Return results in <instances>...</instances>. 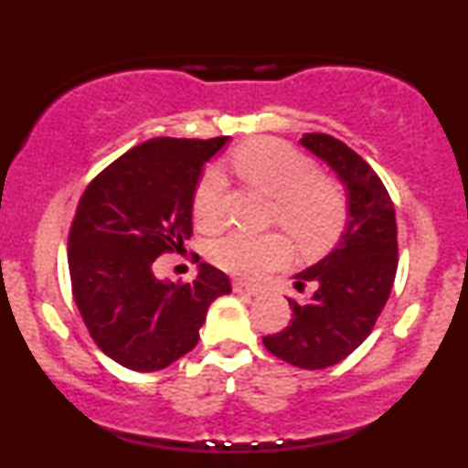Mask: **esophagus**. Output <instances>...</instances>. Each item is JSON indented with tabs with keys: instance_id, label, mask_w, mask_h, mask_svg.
Returning <instances> with one entry per match:
<instances>
[{
	"instance_id": "1",
	"label": "esophagus",
	"mask_w": 468,
	"mask_h": 468,
	"mask_svg": "<svg viewBox=\"0 0 468 468\" xmlns=\"http://www.w3.org/2000/svg\"><path fill=\"white\" fill-rule=\"evenodd\" d=\"M233 290L239 294H249V297H255V294H260V288L257 286H250V283H244V282H233Z\"/></svg>"
}]
</instances>
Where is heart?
Listing matches in <instances>:
<instances>
[{
  "label": "heart",
  "instance_id": "heart-1",
  "mask_svg": "<svg viewBox=\"0 0 468 468\" xmlns=\"http://www.w3.org/2000/svg\"><path fill=\"white\" fill-rule=\"evenodd\" d=\"M238 178L275 200L277 222L305 252H319L341 238L350 222V197L336 178L316 174L310 155L277 138L241 144L230 155ZM227 182L218 169H207L193 189V219L200 229H213L222 219ZM208 260L238 277H260L290 260V246L279 233L250 235L230 230L213 239Z\"/></svg>",
  "mask_w": 468,
  "mask_h": 468
}]
</instances>
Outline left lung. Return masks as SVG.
Returning <instances> with one entry per match:
<instances>
[{"instance_id": "8db88e82", "label": "left lung", "mask_w": 468, "mask_h": 468, "mask_svg": "<svg viewBox=\"0 0 468 468\" xmlns=\"http://www.w3.org/2000/svg\"><path fill=\"white\" fill-rule=\"evenodd\" d=\"M302 144L343 180L350 224L325 260L297 275L294 288L313 286V297H288L290 324L261 341L294 367L324 369L356 350L383 313L399 268V227L383 180L354 149L327 133H305Z\"/></svg>"}]
</instances>
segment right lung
<instances>
[{"instance_id": "1", "label": "right lung", "mask_w": 468, "mask_h": 468, "mask_svg": "<svg viewBox=\"0 0 468 468\" xmlns=\"http://www.w3.org/2000/svg\"><path fill=\"white\" fill-rule=\"evenodd\" d=\"M227 136L154 138L107 165L85 186L68 235L74 303L107 356L158 372L196 347L208 305L230 292L218 268L165 283L155 257L191 238L193 189Z\"/></svg>"}]
</instances>
